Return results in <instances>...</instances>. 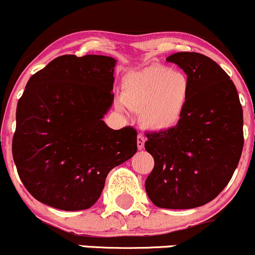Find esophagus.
<instances>
[{
  "label": "esophagus",
  "mask_w": 255,
  "mask_h": 255,
  "mask_svg": "<svg viewBox=\"0 0 255 255\" xmlns=\"http://www.w3.org/2000/svg\"><path fill=\"white\" fill-rule=\"evenodd\" d=\"M144 144H145V138L143 135L139 134L136 136V146H138L139 150L144 149Z\"/></svg>",
  "instance_id": "34e87169"
}]
</instances>
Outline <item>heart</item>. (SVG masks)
<instances>
[{
  "instance_id": "obj_1",
  "label": "heart",
  "mask_w": 255,
  "mask_h": 255,
  "mask_svg": "<svg viewBox=\"0 0 255 255\" xmlns=\"http://www.w3.org/2000/svg\"><path fill=\"white\" fill-rule=\"evenodd\" d=\"M191 96V83L186 74L162 66H150L130 72L123 79L122 100L117 110L126 106L140 110L139 121L145 129L166 132L181 123Z\"/></svg>"
}]
</instances>
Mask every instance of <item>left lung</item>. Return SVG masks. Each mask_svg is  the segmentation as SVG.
<instances>
[{
	"instance_id": "obj_1",
	"label": "left lung",
	"mask_w": 255,
	"mask_h": 255,
	"mask_svg": "<svg viewBox=\"0 0 255 255\" xmlns=\"http://www.w3.org/2000/svg\"><path fill=\"white\" fill-rule=\"evenodd\" d=\"M166 61L186 73L191 96L177 127L146 135L155 166L145 191L159 208L193 209L215 199L234 175L243 149V111L234 82L211 58L177 52Z\"/></svg>"
}]
</instances>
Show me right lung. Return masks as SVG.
<instances>
[{"label": "right lung", "instance_id": "right-lung-1", "mask_svg": "<svg viewBox=\"0 0 255 255\" xmlns=\"http://www.w3.org/2000/svg\"><path fill=\"white\" fill-rule=\"evenodd\" d=\"M114 57L64 55L26 83L18 101L12 154L24 187L66 211L98 202L110 171L136 152L132 127L114 130Z\"/></svg>", "mask_w": 255, "mask_h": 255}]
</instances>
